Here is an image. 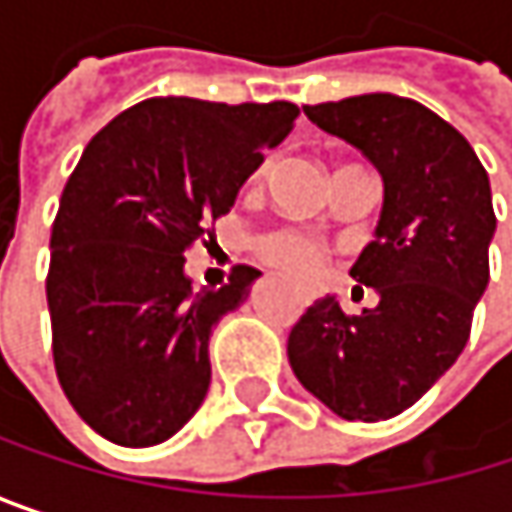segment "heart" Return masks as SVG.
Listing matches in <instances>:
<instances>
[{
    "label": "heart",
    "instance_id": "heart-1",
    "mask_svg": "<svg viewBox=\"0 0 512 512\" xmlns=\"http://www.w3.org/2000/svg\"><path fill=\"white\" fill-rule=\"evenodd\" d=\"M266 171H269V159H263L257 165L255 177H263ZM255 252L269 266H275L287 275H296V278L317 275L329 255L323 240H317L314 234L293 228V225H278V228L263 231L255 240Z\"/></svg>",
    "mask_w": 512,
    "mask_h": 512
}]
</instances>
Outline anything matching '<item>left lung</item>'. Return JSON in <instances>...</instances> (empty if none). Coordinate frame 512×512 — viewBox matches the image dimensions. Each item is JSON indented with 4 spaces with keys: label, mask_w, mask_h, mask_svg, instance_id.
<instances>
[{
    "label": "left lung",
    "mask_w": 512,
    "mask_h": 512,
    "mask_svg": "<svg viewBox=\"0 0 512 512\" xmlns=\"http://www.w3.org/2000/svg\"><path fill=\"white\" fill-rule=\"evenodd\" d=\"M305 115L385 180L376 240L350 269L379 305L350 317L332 296L314 302L290 329L287 356L335 415L385 421L421 400L468 344L489 284V177L460 130L409 97L361 94Z\"/></svg>",
    "instance_id": "obj_1"
}]
</instances>
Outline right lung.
Returning <instances> with one entry per match:
<instances>
[{"instance_id": "add662e5", "label": "right lung", "mask_w": 512, "mask_h": 512, "mask_svg": "<svg viewBox=\"0 0 512 512\" xmlns=\"http://www.w3.org/2000/svg\"><path fill=\"white\" fill-rule=\"evenodd\" d=\"M296 115L287 100L151 97L85 145L52 222L47 302L61 391L103 439L159 445L204 403L213 326L260 272L240 263L192 293L183 255L207 246Z\"/></svg>"}]
</instances>
